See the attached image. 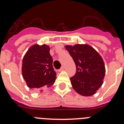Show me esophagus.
Wrapping results in <instances>:
<instances>
[{"mask_svg": "<svg viewBox=\"0 0 124 124\" xmlns=\"http://www.w3.org/2000/svg\"><path fill=\"white\" fill-rule=\"evenodd\" d=\"M63 70H64V66H62V67L59 70V71H63Z\"/></svg>", "mask_w": 124, "mask_h": 124, "instance_id": "obj_1", "label": "esophagus"}]
</instances>
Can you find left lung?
<instances>
[{
  "label": "left lung",
  "mask_w": 124,
  "mask_h": 124,
  "mask_svg": "<svg viewBox=\"0 0 124 124\" xmlns=\"http://www.w3.org/2000/svg\"><path fill=\"white\" fill-rule=\"evenodd\" d=\"M65 48L76 68L75 74L70 78L73 89L82 96H92L102 86L105 76L101 56L87 45L66 46Z\"/></svg>",
  "instance_id": "left-lung-1"
}]
</instances>
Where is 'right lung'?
<instances>
[{
	"mask_svg": "<svg viewBox=\"0 0 124 124\" xmlns=\"http://www.w3.org/2000/svg\"><path fill=\"white\" fill-rule=\"evenodd\" d=\"M22 76L31 89H43L54 83L56 73L48 46L35 45L30 48L23 58Z\"/></svg>",
	"mask_w": 124,
	"mask_h": 124,
	"instance_id": "obj_1",
	"label": "right lung"
}]
</instances>
